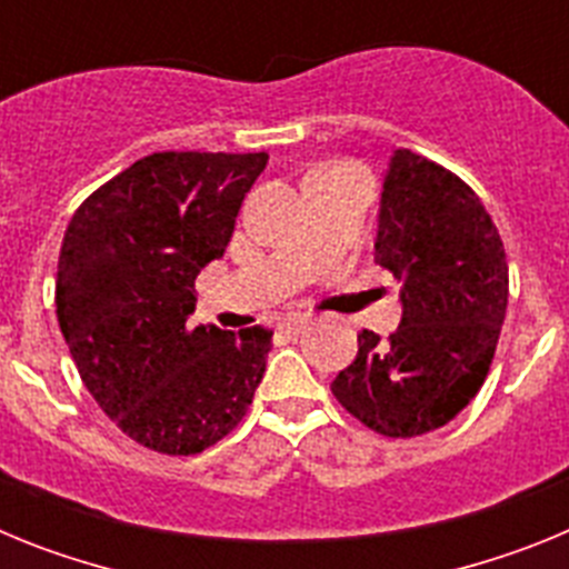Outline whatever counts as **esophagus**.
<instances>
[{
    "instance_id": "obj_1",
    "label": "esophagus",
    "mask_w": 569,
    "mask_h": 569,
    "mask_svg": "<svg viewBox=\"0 0 569 569\" xmlns=\"http://www.w3.org/2000/svg\"><path fill=\"white\" fill-rule=\"evenodd\" d=\"M308 325H310V319H308V316H288V319L281 321L279 328L284 330V333H288V336H299L301 330L308 328Z\"/></svg>"
}]
</instances>
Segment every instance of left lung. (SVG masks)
I'll use <instances>...</instances> for the list:
<instances>
[{
    "label": "left lung",
    "mask_w": 569,
    "mask_h": 569,
    "mask_svg": "<svg viewBox=\"0 0 569 569\" xmlns=\"http://www.w3.org/2000/svg\"><path fill=\"white\" fill-rule=\"evenodd\" d=\"M376 264L401 281V321L359 353L330 390L390 439L430 433L485 385L507 313V259L490 213L459 176L393 150L381 176Z\"/></svg>",
    "instance_id": "obj_1"
}]
</instances>
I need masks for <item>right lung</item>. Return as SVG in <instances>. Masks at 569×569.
<instances>
[{
  "instance_id": "1",
  "label": "right lung",
  "mask_w": 569,
  "mask_h": 569,
  "mask_svg": "<svg viewBox=\"0 0 569 569\" xmlns=\"http://www.w3.org/2000/svg\"><path fill=\"white\" fill-rule=\"evenodd\" d=\"M268 153L164 150L90 193L64 230L57 316L90 396L156 453L193 456L248 413L273 330L193 328Z\"/></svg>"
}]
</instances>
